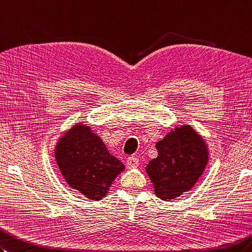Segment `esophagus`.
<instances>
[{
	"instance_id": "esophagus-1",
	"label": "esophagus",
	"mask_w": 252,
	"mask_h": 252,
	"mask_svg": "<svg viewBox=\"0 0 252 252\" xmlns=\"http://www.w3.org/2000/svg\"><path fill=\"white\" fill-rule=\"evenodd\" d=\"M138 164H139V160L137 159L136 157L131 156V157H128L127 159H126V166H127L128 168L137 167Z\"/></svg>"
}]
</instances>
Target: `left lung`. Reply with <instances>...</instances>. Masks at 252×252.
<instances>
[{
    "instance_id": "left-lung-1",
    "label": "left lung",
    "mask_w": 252,
    "mask_h": 252,
    "mask_svg": "<svg viewBox=\"0 0 252 252\" xmlns=\"http://www.w3.org/2000/svg\"><path fill=\"white\" fill-rule=\"evenodd\" d=\"M158 157L146 167L155 193L171 201L191 190L208 162L206 143L188 126L175 127L156 144Z\"/></svg>"
}]
</instances>
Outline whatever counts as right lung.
<instances>
[{"instance_id":"add662e5","label":"right lung","mask_w":252,"mask_h":252,"mask_svg":"<svg viewBox=\"0 0 252 252\" xmlns=\"http://www.w3.org/2000/svg\"><path fill=\"white\" fill-rule=\"evenodd\" d=\"M55 156L68 186L89 200L99 201L106 196L117 175L125 169L90 126L81 124L59 139Z\"/></svg>"}]
</instances>
